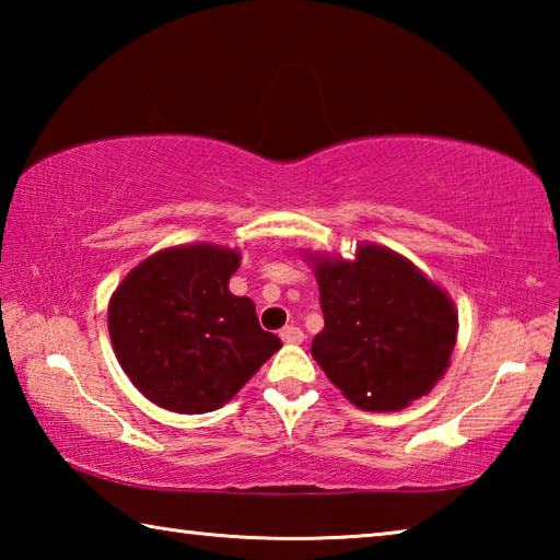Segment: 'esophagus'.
Segmentation results:
<instances>
[{
    "mask_svg": "<svg viewBox=\"0 0 560 560\" xmlns=\"http://www.w3.org/2000/svg\"><path fill=\"white\" fill-rule=\"evenodd\" d=\"M279 336H281L283 343H301L303 330L299 326H283Z\"/></svg>",
    "mask_w": 560,
    "mask_h": 560,
    "instance_id": "34e87169",
    "label": "esophagus"
}]
</instances>
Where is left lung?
I'll return each mask as SVG.
<instances>
[{
  "instance_id": "left-lung-1",
  "label": "left lung",
  "mask_w": 560,
  "mask_h": 560,
  "mask_svg": "<svg viewBox=\"0 0 560 560\" xmlns=\"http://www.w3.org/2000/svg\"><path fill=\"white\" fill-rule=\"evenodd\" d=\"M308 261L326 324L311 355L328 381L360 410H402L428 395L457 343V308L444 289L377 244H360L355 259Z\"/></svg>"
}]
</instances>
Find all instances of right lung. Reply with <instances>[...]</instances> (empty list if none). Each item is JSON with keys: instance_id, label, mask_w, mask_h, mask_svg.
Listing matches in <instances>:
<instances>
[{"instance_id": "add662e5", "label": "right lung", "mask_w": 560, "mask_h": 560, "mask_svg": "<svg viewBox=\"0 0 560 560\" xmlns=\"http://www.w3.org/2000/svg\"><path fill=\"white\" fill-rule=\"evenodd\" d=\"M240 252L183 244L155 252L108 303L110 343L130 383L179 415L220 410L281 348L254 301L230 291Z\"/></svg>"}]
</instances>
